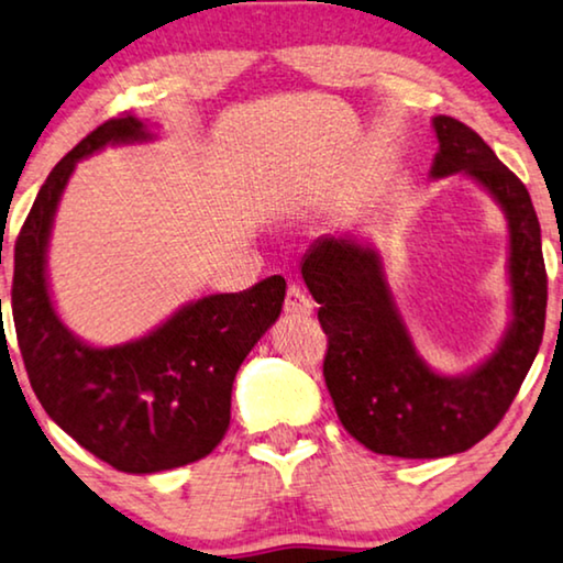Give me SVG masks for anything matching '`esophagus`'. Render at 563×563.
I'll return each instance as SVG.
<instances>
[{"mask_svg":"<svg viewBox=\"0 0 563 563\" xmlns=\"http://www.w3.org/2000/svg\"><path fill=\"white\" fill-rule=\"evenodd\" d=\"M283 309H286L288 317H296V319H309L313 313V301L309 296H306V290L301 286H290L288 288V296H286V303H283Z\"/></svg>","mask_w":563,"mask_h":563,"instance_id":"obj_1","label":"esophagus"}]
</instances>
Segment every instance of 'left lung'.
Here are the masks:
<instances>
[{
    "mask_svg": "<svg viewBox=\"0 0 563 563\" xmlns=\"http://www.w3.org/2000/svg\"><path fill=\"white\" fill-rule=\"evenodd\" d=\"M440 152L432 177L466 172L505 208L509 221L512 327L499 350L471 376L448 378L419 360L388 294L384 265L368 246L324 236L301 273L327 334L324 380L336 417L357 443L396 459H443L484 440L507 415L538 355L545 329L549 277L528 187L474 129L434 118Z\"/></svg>",
    "mask_w": 563,
    "mask_h": 563,
    "instance_id": "1",
    "label": "left lung"
}]
</instances>
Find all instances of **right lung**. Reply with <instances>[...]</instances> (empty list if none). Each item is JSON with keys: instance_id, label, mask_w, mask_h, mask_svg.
Wrapping results in <instances>:
<instances>
[{"instance_id": "obj_1", "label": "right lung", "mask_w": 563, "mask_h": 563, "mask_svg": "<svg viewBox=\"0 0 563 563\" xmlns=\"http://www.w3.org/2000/svg\"><path fill=\"white\" fill-rule=\"evenodd\" d=\"M139 139H148L139 118H110L51 169L14 242L12 319L48 417L112 468L156 474L206 459L221 443L236 371L280 317L286 280L273 275L242 294L200 298L120 347L79 342L48 296L51 221L81 156Z\"/></svg>"}]
</instances>
